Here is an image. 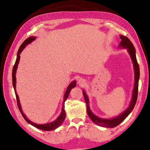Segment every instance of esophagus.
Returning <instances> with one entry per match:
<instances>
[{
	"label": "esophagus",
	"instance_id": "34e87169",
	"mask_svg": "<svg viewBox=\"0 0 150 150\" xmlns=\"http://www.w3.org/2000/svg\"><path fill=\"white\" fill-rule=\"evenodd\" d=\"M86 84V80L83 78H81L80 79H79L78 81V84L81 86H82Z\"/></svg>",
	"mask_w": 150,
	"mask_h": 150
}]
</instances>
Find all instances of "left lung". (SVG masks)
<instances>
[{"label": "left lung", "instance_id": "obj_1", "mask_svg": "<svg viewBox=\"0 0 150 150\" xmlns=\"http://www.w3.org/2000/svg\"><path fill=\"white\" fill-rule=\"evenodd\" d=\"M120 39H121V41L119 45V48L127 49V51H128V53L129 54L130 57H131L132 60V62L133 64V68H134L135 72L134 88H133V90L132 100L131 102H130L128 108H127L124 112L120 113L119 116L113 117L112 119H103V118L98 117L95 115H94L93 112L91 111L90 108V104H89V98L88 95L84 90L82 91L86 101V104L87 113L91 120L93 121L95 124H97V125L103 127H106V128H115V127H116L117 126H118L119 124L122 122V121L129 115V114L132 112L133 108L135 107L137 99L139 80L140 77V69L139 64L136 59L135 48L132 42L130 41V40L128 37L123 35H120Z\"/></svg>", "mask_w": 150, "mask_h": 150}]
</instances>
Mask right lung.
<instances>
[{
	"instance_id": "right-lung-1",
	"label": "right lung",
	"mask_w": 150,
	"mask_h": 150,
	"mask_svg": "<svg viewBox=\"0 0 150 150\" xmlns=\"http://www.w3.org/2000/svg\"><path fill=\"white\" fill-rule=\"evenodd\" d=\"M36 39L35 37L31 36L28 37L27 39H26L24 40V42L22 44V45L20 46L18 49V51L17 52V59H16V61L15 63V65L13 66V71H12V81H13V86L14 90H15V95H16V98H17V105L18 107V109L20 110L21 113L22 114V115L23 116V117L24 118V119L26 120L27 122L30 124L31 125L33 126L35 128L44 130V131H51V130H54L57 129V128L61 125V124L63 123L64 120L65 118H66V112L64 110V103L65 101L66 100L67 98L68 97V95L70 93V91L72 90V88H75L76 86V81H72L71 83H70L68 86V87L67 88L66 90L65 91L64 95V99H63V103H62V110H61V113L59 115V116L57 118V119L53 121L52 122L50 123H47V124H36L34 123L33 122H31V120H30L29 119H28L27 117L25 115L24 113L22 111V110L21 108V103H20V100H19V98L18 95L17 93V91H16V71H17V69L18 67V64L19 62V60H20V54L22 52L25 47H26L28 44H30L31 42H32L33 40H35Z\"/></svg>"
}]
</instances>
